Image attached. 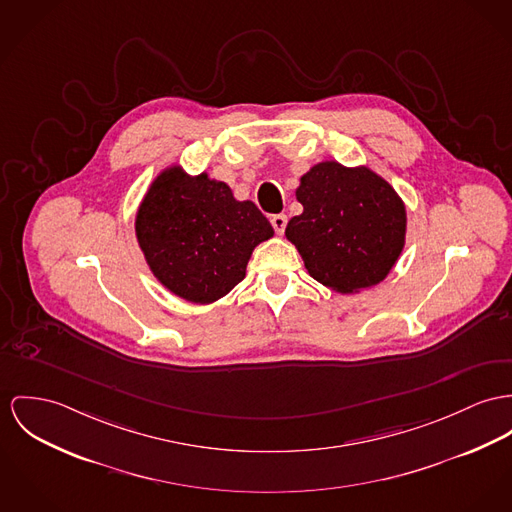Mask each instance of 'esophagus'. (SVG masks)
I'll return each mask as SVG.
<instances>
[{"label":"esophagus","mask_w":512,"mask_h":512,"mask_svg":"<svg viewBox=\"0 0 512 512\" xmlns=\"http://www.w3.org/2000/svg\"><path fill=\"white\" fill-rule=\"evenodd\" d=\"M286 222H288V218H286L284 214H275V216L271 218V224H273L276 234H284V230H286Z\"/></svg>","instance_id":"1"}]
</instances>
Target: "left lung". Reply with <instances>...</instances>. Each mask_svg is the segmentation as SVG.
Listing matches in <instances>:
<instances>
[{
  "label": "left lung",
  "mask_w": 512,
  "mask_h": 512,
  "mask_svg": "<svg viewBox=\"0 0 512 512\" xmlns=\"http://www.w3.org/2000/svg\"><path fill=\"white\" fill-rule=\"evenodd\" d=\"M304 212L286 226L308 273L353 294L382 282L405 245L407 212L394 187L368 167L321 161L300 179Z\"/></svg>",
  "instance_id": "left-lung-1"
}]
</instances>
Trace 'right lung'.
<instances>
[{
    "mask_svg": "<svg viewBox=\"0 0 512 512\" xmlns=\"http://www.w3.org/2000/svg\"><path fill=\"white\" fill-rule=\"evenodd\" d=\"M273 226L251 200L206 173L161 171L136 214V237L150 271L175 296L212 304L243 280L253 249Z\"/></svg>",
    "mask_w": 512,
    "mask_h": 512,
    "instance_id": "right-lung-1",
    "label": "right lung"
}]
</instances>
